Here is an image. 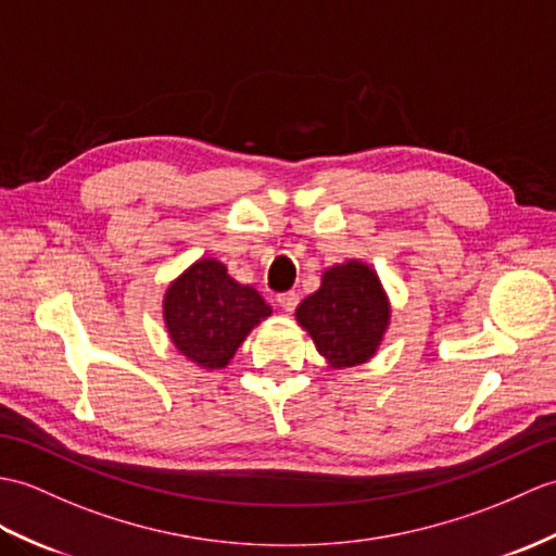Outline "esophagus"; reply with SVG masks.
Masks as SVG:
<instances>
[{"mask_svg": "<svg viewBox=\"0 0 556 556\" xmlns=\"http://www.w3.org/2000/svg\"><path fill=\"white\" fill-rule=\"evenodd\" d=\"M299 293L295 291H287V293H279L277 295V303H279V307L283 309V313H293L295 309V305H299Z\"/></svg>", "mask_w": 556, "mask_h": 556, "instance_id": "34e87169", "label": "esophagus"}]
</instances>
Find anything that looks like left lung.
<instances>
[{
    "instance_id": "8db88e82",
    "label": "left lung",
    "mask_w": 556,
    "mask_h": 556,
    "mask_svg": "<svg viewBox=\"0 0 556 556\" xmlns=\"http://www.w3.org/2000/svg\"><path fill=\"white\" fill-rule=\"evenodd\" d=\"M295 319L333 369L374 357L389 329L391 305L377 273L348 261L321 275V287L295 307Z\"/></svg>"
}]
</instances>
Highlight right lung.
Listing matches in <instances>:
<instances>
[{
    "label": "right lung",
    "mask_w": 556,
    "mask_h": 556,
    "mask_svg": "<svg viewBox=\"0 0 556 556\" xmlns=\"http://www.w3.org/2000/svg\"><path fill=\"white\" fill-rule=\"evenodd\" d=\"M273 315L263 295L227 275L215 257L187 267L163 299V319L175 348L203 369H223L251 329Z\"/></svg>",
    "instance_id": "1"
}]
</instances>
